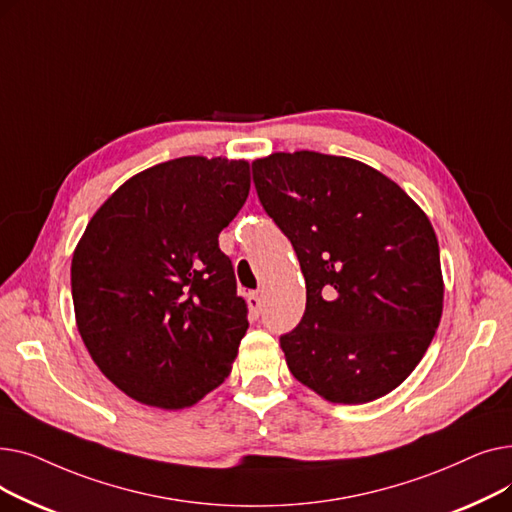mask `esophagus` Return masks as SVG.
Instances as JSON below:
<instances>
[{"mask_svg": "<svg viewBox=\"0 0 512 512\" xmlns=\"http://www.w3.org/2000/svg\"><path fill=\"white\" fill-rule=\"evenodd\" d=\"M247 305H249V311L257 317L259 313H261V309H263V301H261V297L257 292H251L249 297H247Z\"/></svg>", "mask_w": 512, "mask_h": 512, "instance_id": "1", "label": "esophagus"}]
</instances>
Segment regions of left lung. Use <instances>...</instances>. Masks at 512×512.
Segmentation results:
<instances>
[{
	"mask_svg": "<svg viewBox=\"0 0 512 512\" xmlns=\"http://www.w3.org/2000/svg\"><path fill=\"white\" fill-rule=\"evenodd\" d=\"M253 180L307 286L301 324L280 338L290 373L342 405L386 396L440 326L432 222L394 180L351 157L280 151L253 161Z\"/></svg>",
	"mask_w": 512,
	"mask_h": 512,
	"instance_id": "left-lung-1",
	"label": "left lung"
}]
</instances>
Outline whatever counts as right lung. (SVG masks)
<instances>
[{
	"label": "right lung",
	"instance_id": "1",
	"mask_svg": "<svg viewBox=\"0 0 512 512\" xmlns=\"http://www.w3.org/2000/svg\"><path fill=\"white\" fill-rule=\"evenodd\" d=\"M249 188L245 159H170L128 178L80 236L76 328L132 400L186 409L230 375L249 321L218 236Z\"/></svg>",
	"mask_w": 512,
	"mask_h": 512
}]
</instances>
